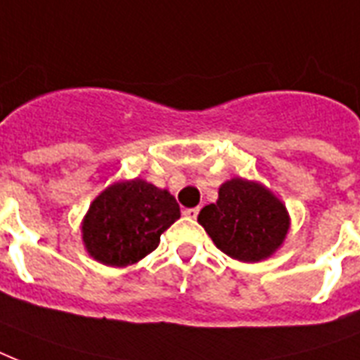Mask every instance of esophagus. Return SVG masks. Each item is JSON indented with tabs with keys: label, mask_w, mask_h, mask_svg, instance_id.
<instances>
[{
	"label": "esophagus",
	"mask_w": 360,
	"mask_h": 360,
	"mask_svg": "<svg viewBox=\"0 0 360 360\" xmlns=\"http://www.w3.org/2000/svg\"><path fill=\"white\" fill-rule=\"evenodd\" d=\"M198 213H200V209H198V207L185 209V211H183V214H185L186 219H196V217H198Z\"/></svg>",
	"instance_id": "obj_1"
}]
</instances>
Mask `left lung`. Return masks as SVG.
<instances>
[{"instance_id": "obj_1", "label": "left lung", "mask_w": 360, "mask_h": 360, "mask_svg": "<svg viewBox=\"0 0 360 360\" xmlns=\"http://www.w3.org/2000/svg\"><path fill=\"white\" fill-rule=\"evenodd\" d=\"M219 250L243 263L267 259L284 245L291 220L284 202L257 181L231 177L198 214Z\"/></svg>"}]
</instances>
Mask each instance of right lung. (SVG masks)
<instances>
[{
  "instance_id": "1",
  "label": "right lung",
  "mask_w": 360,
  "mask_h": 360,
  "mask_svg": "<svg viewBox=\"0 0 360 360\" xmlns=\"http://www.w3.org/2000/svg\"><path fill=\"white\" fill-rule=\"evenodd\" d=\"M179 217V205L166 188L140 177L117 181L87 209L80 226L82 243L95 262L127 267L151 254Z\"/></svg>"
}]
</instances>
